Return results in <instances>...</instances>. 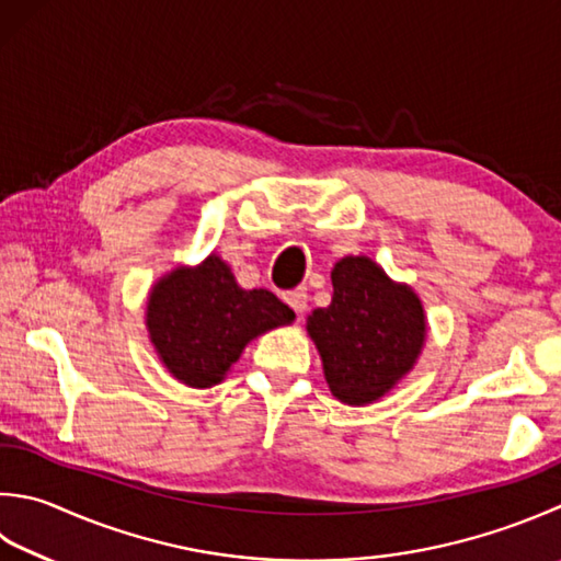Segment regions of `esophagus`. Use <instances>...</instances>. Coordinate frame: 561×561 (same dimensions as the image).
<instances>
[{
    "label": "esophagus",
    "mask_w": 561,
    "mask_h": 561,
    "mask_svg": "<svg viewBox=\"0 0 561 561\" xmlns=\"http://www.w3.org/2000/svg\"><path fill=\"white\" fill-rule=\"evenodd\" d=\"M283 300L290 305V308L298 312V314H302L305 312V308H308V293H305V288H298V290H290V293H285L283 295Z\"/></svg>",
    "instance_id": "obj_1"
}]
</instances>
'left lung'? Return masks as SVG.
Here are the masks:
<instances>
[{"label":"left lung","mask_w":561,"mask_h":561,"mask_svg":"<svg viewBox=\"0 0 561 561\" xmlns=\"http://www.w3.org/2000/svg\"><path fill=\"white\" fill-rule=\"evenodd\" d=\"M334 295L308 317L327 386L346 405H368L412 371L425 346L427 320L415 290L396 283L368 256H344L332 268Z\"/></svg>","instance_id":"8db88e82"}]
</instances>
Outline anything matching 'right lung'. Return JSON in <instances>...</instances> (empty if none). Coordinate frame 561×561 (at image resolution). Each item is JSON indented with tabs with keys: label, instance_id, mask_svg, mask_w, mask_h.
<instances>
[{
	"label": "right lung",
	"instance_id": "1",
	"mask_svg": "<svg viewBox=\"0 0 561 561\" xmlns=\"http://www.w3.org/2000/svg\"><path fill=\"white\" fill-rule=\"evenodd\" d=\"M293 320L295 312L271 290L241 288L217 253L165 273L146 302L158 358L190 388L217 386L251 340Z\"/></svg>",
	"mask_w": 561,
	"mask_h": 561
}]
</instances>
